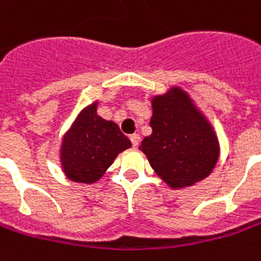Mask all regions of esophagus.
Segmentation results:
<instances>
[{
  "label": "esophagus",
  "mask_w": 261,
  "mask_h": 261,
  "mask_svg": "<svg viewBox=\"0 0 261 261\" xmlns=\"http://www.w3.org/2000/svg\"><path fill=\"white\" fill-rule=\"evenodd\" d=\"M130 140L131 143H133V147H138V144H140V136H138V134H133V136H130Z\"/></svg>",
  "instance_id": "1"
}]
</instances>
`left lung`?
I'll use <instances>...</instances> for the list:
<instances>
[{
    "mask_svg": "<svg viewBox=\"0 0 261 261\" xmlns=\"http://www.w3.org/2000/svg\"><path fill=\"white\" fill-rule=\"evenodd\" d=\"M151 134L140 150L154 173L173 190L194 186L212 174L220 159L213 124L181 87L151 97Z\"/></svg>",
    "mask_w": 261,
    "mask_h": 261,
    "instance_id": "obj_1",
    "label": "left lung"
}]
</instances>
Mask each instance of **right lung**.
I'll return each instance as SVG.
<instances>
[{"mask_svg":"<svg viewBox=\"0 0 261 261\" xmlns=\"http://www.w3.org/2000/svg\"><path fill=\"white\" fill-rule=\"evenodd\" d=\"M98 102L95 100L83 108L61 138L58 161L70 181H100L117 155L131 147L117 123L98 116Z\"/></svg>","mask_w":261,"mask_h":261,"instance_id":"obj_1","label":"right lung"}]
</instances>
